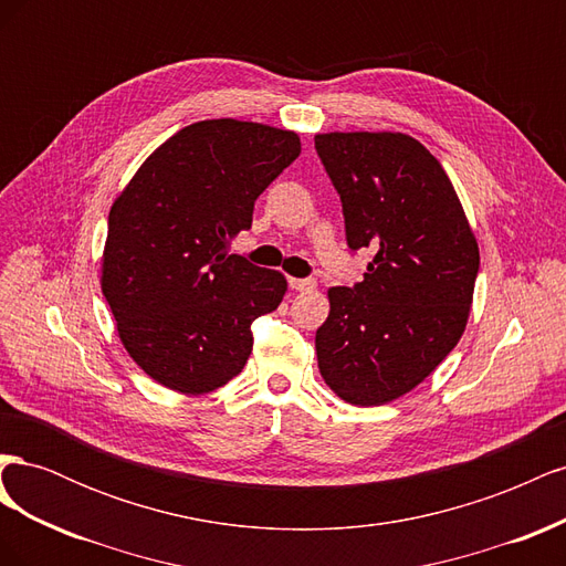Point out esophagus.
I'll return each mask as SVG.
<instances>
[{"mask_svg": "<svg viewBox=\"0 0 566 566\" xmlns=\"http://www.w3.org/2000/svg\"><path fill=\"white\" fill-rule=\"evenodd\" d=\"M290 287L295 290V293H312L316 287L314 279H290Z\"/></svg>", "mask_w": 566, "mask_h": 566, "instance_id": "obj_1", "label": "esophagus"}]
</instances>
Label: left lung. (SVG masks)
<instances>
[{"mask_svg":"<svg viewBox=\"0 0 566 566\" xmlns=\"http://www.w3.org/2000/svg\"><path fill=\"white\" fill-rule=\"evenodd\" d=\"M316 153L337 188L347 245L373 248L364 281L328 290L318 370L342 401L416 389L465 333L479 245L441 163L401 132H328Z\"/></svg>","mask_w":566,"mask_h":566,"instance_id":"8db88e82","label":"left lung"}]
</instances>
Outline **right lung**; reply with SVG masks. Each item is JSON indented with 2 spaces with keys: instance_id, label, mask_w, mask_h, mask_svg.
Masks as SVG:
<instances>
[{
  "instance_id": "add662e5",
  "label": "right lung",
  "mask_w": 566,
  "mask_h": 566,
  "mask_svg": "<svg viewBox=\"0 0 566 566\" xmlns=\"http://www.w3.org/2000/svg\"><path fill=\"white\" fill-rule=\"evenodd\" d=\"M300 150L290 129L202 119L153 150L115 198L101 290L148 378L198 397L248 364L250 325L283 302L287 281L229 254V243Z\"/></svg>"
}]
</instances>
